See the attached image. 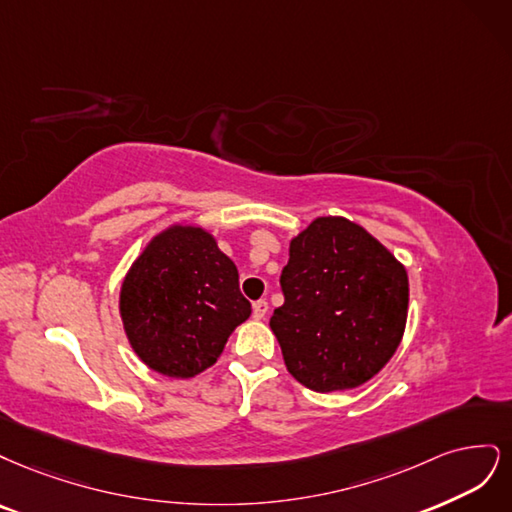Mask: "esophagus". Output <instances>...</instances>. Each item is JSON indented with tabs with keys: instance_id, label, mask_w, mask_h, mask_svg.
Returning a JSON list of instances; mask_svg holds the SVG:
<instances>
[{
	"instance_id": "34e87169",
	"label": "esophagus",
	"mask_w": 512,
	"mask_h": 512,
	"mask_svg": "<svg viewBox=\"0 0 512 512\" xmlns=\"http://www.w3.org/2000/svg\"><path fill=\"white\" fill-rule=\"evenodd\" d=\"M266 315H268V302L266 300H257L253 304V317L259 321V319H263Z\"/></svg>"
}]
</instances>
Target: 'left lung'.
Segmentation results:
<instances>
[{
    "label": "left lung",
    "instance_id": "obj_1",
    "mask_svg": "<svg viewBox=\"0 0 512 512\" xmlns=\"http://www.w3.org/2000/svg\"><path fill=\"white\" fill-rule=\"evenodd\" d=\"M280 287L270 327L289 374L312 391L364 385L402 342L406 268L349 219L317 217L291 238Z\"/></svg>",
    "mask_w": 512,
    "mask_h": 512
}]
</instances>
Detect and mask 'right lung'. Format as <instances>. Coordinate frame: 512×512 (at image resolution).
I'll return each mask as SVG.
<instances>
[{
  "label": "right lung",
  "instance_id": "add662e5",
  "mask_svg": "<svg viewBox=\"0 0 512 512\" xmlns=\"http://www.w3.org/2000/svg\"><path fill=\"white\" fill-rule=\"evenodd\" d=\"M123 329L144 364L170 378L210 368L251 317L238 268L204 227L170 225L144 246L123 278Z\"/></svg>",
  "mask_w": 512,
  "mask_h": 512
}]
</instances>
